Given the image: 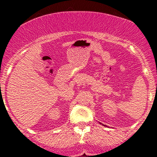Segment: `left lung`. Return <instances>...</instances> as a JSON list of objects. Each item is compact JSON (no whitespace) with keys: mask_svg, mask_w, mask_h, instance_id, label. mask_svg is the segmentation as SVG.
<instances>
[{"mask_svg":"<svg viewBox=\"0 0 157 157\" xmlns=\"http://www.w3.org/2000/svg\"><path fill=\"white\" fill-rule=\"evenodd\" d=\"M100 124H101V123H100ZM102 125H104V126H105V124H102Z\"/></svg>","mask_w":157,"mask_h":157,"instance_id":"1","label":"left lung"}]
</instances>
